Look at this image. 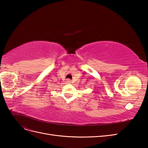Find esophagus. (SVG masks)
<instances>
[{"instance_id": "obj_1", "label": "esophagus", "mask_w": 148, "mask_h": 148, "mask_svg": "<svg viewBox=\"0 0 148 148\" xmlns=\"http://www.w3.org/2000/svg\"><path fill=\"white\" fill-rule=\"evenodd\" d=\"M66 83H70L71 82V80L69 79H66Z\"/></svg>"}]
</instances>
